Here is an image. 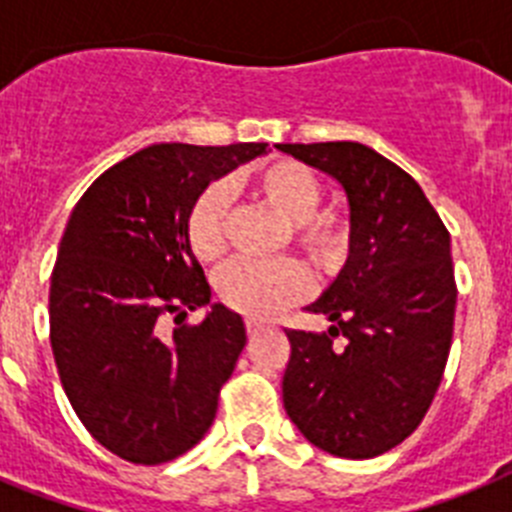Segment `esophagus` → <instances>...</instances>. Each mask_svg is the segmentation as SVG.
I'll return each mask as SVG.
<instances>
[{"label": "esophagus", "instance_id": "1", "mask_svg": "<svg viewBox=\"0 0 512 512\" xmlns=\"http://www.w3.org/2000/svg\"><path fill=\"white\" fill-rule=\"evenodd\" d=\"M246 330H248V336H251V338H256V336H259V333H264V330H266V325L256 323V320H248V323H246Z\"/></svg>", "mask_w": 512, "mask_h": 512}]
</instances>
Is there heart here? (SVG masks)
Segmentation results:
<instances>
[{
	"label": "heart",
	"instance_id": "b5f03b06",
	"mask_svg": "<svg viewBox=\"0 0 512 512\" xmlns=\"http://www.w3.org/2000/svg\"><path fill=\"white\" fill-rule=\"evenodd\" d=\"M238 189L289 220L292 243L320 271H336L348 253V225L338 212L320 205L323 184L310 166L279 158L253 169ZM184 238L200 261H215L225 251V197L217 184L202 189L184 215ZM310 274L297 261H233L217 279V292L230 310L256 320L282 315L310 295Z\"/></svg>",
	"mask_w": 512,
	"mask_h": 512
}]
</instances>
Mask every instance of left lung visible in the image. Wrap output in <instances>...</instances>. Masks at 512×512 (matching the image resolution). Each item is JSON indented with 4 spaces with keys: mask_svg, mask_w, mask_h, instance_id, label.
<instances>
[{
    "mask_svg": "<svg viewBox=\"0 0 512 512\" xmlns=\"http://www.w3.org/2000/svg\"><path fill=\"white\" fill-rule=\"evenodd\" d=\"M277 148L333 176L351 210L346 266L307 307L333 325L287 330L284 410L318 449L372 459L418 428L443 379L456 310L451 235L413 176L369 146Z\"/></svg>",
    "mask_w": 512,
    "mask_h": 512,
    "instance_id": "left-lung-1",
    "label": "left lung"
}]
</instances>
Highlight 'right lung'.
Returning a JSON list of instances; mask_svg holds the SVG:
<instances>
[{
  "instance_id": "1",
  "label": "right lung",
  "mask_w": 512,
  "mask_h": 512,
  "mask_svg": "<svg viewBox=\"0 0 512 512\" xmlns=\"http://www.w3.org/2000/svg\"><path fill=\"white\" fill-rule=\"evenodd\" d=\"M266 143H158L104 171L76 202L51 274V348L71 408L104 449L164 464L202 441L246 346L238 312L210 304L184 215L212 179ZM176 314L177 328H163Z\"/></svg>"
}]
</instances>
